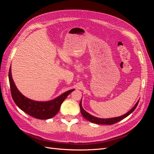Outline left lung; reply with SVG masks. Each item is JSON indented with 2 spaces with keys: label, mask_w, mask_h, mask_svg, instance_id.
I'll use <instances>...</instances> for the list:
<instances>
[{
  "label": "left lung",
  "mask_w": 154,
  "mask_h": 154,
  "mask_svg": "<svg viewBox=\"0 0 154 154\" xmlns=\"http://www.w3.org/2000/svg\"><path fill=\"white\" fill-rule=\"evenodd\" d=\"M138 101L136 104L135 105V106L133 107V108L129 110L127 113H126L125 114L122 116H119V117L117 118H108V119H102V118H96L95 116H93L91 114H88V112L83 109V107L82 106V101H80V111L81 113L82 114V116H83V118H85L87 120H88V122H90L91 123H96V124H101V125H112L114 123H116L119 122V121L123 119L124 118H125L126 117H127L128 115H130L131 114L132 112L136 109V108L137 107L138 103H139Z\"/></svg>",
  "instance_id": "obj_1"
}]
</instances>
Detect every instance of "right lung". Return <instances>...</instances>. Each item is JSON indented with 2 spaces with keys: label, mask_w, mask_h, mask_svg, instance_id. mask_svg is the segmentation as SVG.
<instances>
[{
  "label": "right lung",
  "mask_w": 154,
  "mask_h": 154,
  "mask_svg": "<svg viewBox=\"0 0 154 154\" xmlns=\"http://www.w3.org/2000/svg\"><path fill=\"white\" fill-rule=\"evenodd\" d=\"M9 80H10L12 98L18 108L32 117L40 119H48L54 117L58 112L60 106L65 99L70 93L74 90H69L64 92L63 94L53 100L48 101H36L28 99L22 95L17 89L12 78L11 67L9 71Z\"/></svg>",
  "instance_id": "1"
}]
</instances>
